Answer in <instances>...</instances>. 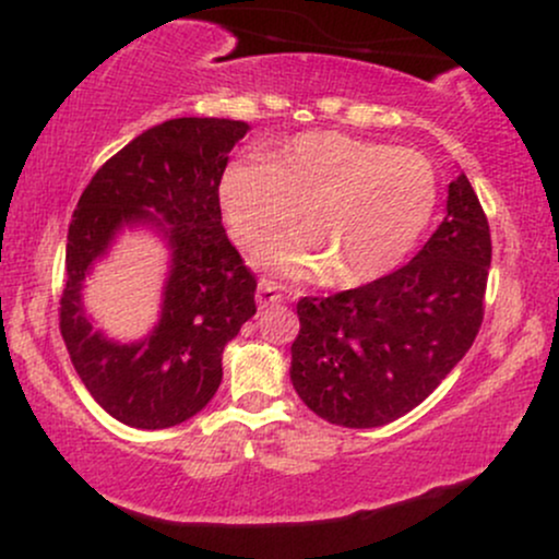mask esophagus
<instances>
[{"mask_svg":"<svg viewBox=\"0 0 559 559\" xmlns=\"http://www.w3.org/2000/svg\"><path fill=\"white\" fill-rule=\"evenodd\" d=\"M281 299H284V294L278 292V286H275L273 281L262 278L258 284V305L260 307H271V305H278Z\"/></svg>","mask_w":559,"mask_h":559,"instance_id":"1","label":"esophagus"}]
</instances>
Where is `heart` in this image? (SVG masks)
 Wrapping results in <instances>:
<instances>
[{"mask_svg":"<svg viewBox=\"0 0 559 559\" xmlns=\"http://www.w3.org/2000/svg\"><path fill=\"white\" fill-rule=\"evenodd\" d=\"M221 207L247 252L278 239L299 212V234L273 249V265L352 288L389 275L418 247L439 207V176L415 150L312 131L286 141L273 163L228 165Z\"/></svg>","mask_w":559,"mask_h":559,"instance_id":"b5f03b06","label":"heart"}]
</instances>
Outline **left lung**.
Instances as JSON below:
<instances>
[{"label":"left lung","instance_id":"obj_1","mask_svg":"<svg viewBox=\"0 0 559 559\" xmlns=\"http://www.w3.org/2000/svg\"><path fill=\"white\" fill-rule=\"evenodd\" d=\"M489 265V221L460 173L447 217L407 265L299 299L288 368L299 400L344 428L386 426L418 407L476 342Z\"/></svg>","mask_w":559,"mask_h":559}]
</instances>
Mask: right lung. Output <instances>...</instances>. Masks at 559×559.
<instances>
[{
    "instance_id": "right-lung-1",
    "label": "right lung",
    "mask_w": 559,
    "mask_h": 559,
    "mask_svg": "<svg viewBox=\"0 0 559 559\" xmlns=\"http://www.w3.org/2000/svg\"><path fill=\"white\" fill-rule=\"evenodd\" d=\"M247 133L243 120H165L107 159L79 199L60 331L83 386L126 426L157 431L194 418L221 386L223 349L258 312V281L228 241L217 194ZM126 227L155 229L171 252L156 329L128 345L96 332L82 307V281Z\"/></svg>"
}]
</instances>
